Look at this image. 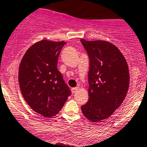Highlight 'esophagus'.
I'll use <instances>...</instances> for the list:
<instances>
[{"label": "esophagus", "instance_id": "esophagus-1", "mask_svg": "<svg viewBox=\"0 0 147 147\" xmlns=\"http://www.w3.org/2000/svg\"><path fill=\"white\" fill-rule=\"evenodd\" d=\"M78 90H79V88H72V89H71V90H72V93H75V92H76Z\"/></svg>", "mask_w": 147, "mask_h": 147}]
</instances>
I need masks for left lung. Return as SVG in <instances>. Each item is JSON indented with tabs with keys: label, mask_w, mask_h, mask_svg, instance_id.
<instances>
[{
	"label": "left lung",
	"mask_w": 147,
	"mask_h": 147,
	"mask_svg": "<svg viewBox=\"0 0 147 147\" xmlns=\"http://www.w3.org/2000/svg\"><path fill=\"white\" fill-rule=\"evenodd\" d=\"M88 55L89 100L81 106L91 122L106 119L126 98L129 86V71L126 59L113 44L105 41L81 39Z\"/></svg>",
	"instance_id": "left-lung-1"
}]
</instances>
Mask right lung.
Listing matches in <instances>:
<instances>
[{"mask_svg": "<svg viewBox=\"0 0 147 147\" xmlns=\"http://www.w3.org/2000/svg\"><path fill=\"white\" fill-rule=\"evenodd\" d=\"M65 42L42 40L33 45L21 59L18 81L26 102L35 112L50 118L59 112L71 90L57 69Z\"/></svg>", "mask_w": 147, "mask_h": 147, "instance_id": "1", "label": "right lung"}]
</instances>
